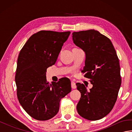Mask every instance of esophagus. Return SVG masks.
Wrapping results in <instances>:
<instances>
[{"label": "esophagus", "instance_id": "obj_1", "mask_svg": "<svg viewBox=\"0 0 132 132\" xmlns=\"http://www.w3.org/2000/svg\"><path fill=\"white\" fill-rule=\"evenodd\" d=\"M71 88L72 89H75L77 88V86H76V83L74 82H71Z\"/></svg>", "mask_w": 132, "mask_h": 132}]
</instances>
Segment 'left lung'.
<instances>
[{
  "label": "left lung",
  "instance_id": "8db88e82",
  "mask_svg": "<svg viewBox=\"0 0 132 132\" xmlns=\"http://www.w3.org/2000/svg\"><path fill=\"white\" fill-rule=\"evenodd\" d=\"M72 35L74 44L86 54L82 72L93 85L88 91L83 84L76 83L81 94L78 113L87 120H100L110 112L116 102L121 83L119 58L111 40L97 30Z\"/></svg>",
  "mask_w": 132,
  "mask_h": 132
}]
</instances>
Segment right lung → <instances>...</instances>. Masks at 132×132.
Returning <instances> with one entry per match:
<instances>
[{
  "mask_svg": "<svg viewBox=\"0 0 132 132\" xmlns=\"http://www.w3.org/2000/svg\"><path fill=\"white\" fill-rule=\"evenodd\" d=\"M70 32L41 30L28 40L20 52L15 76L17 95L29 116L40 121L55 116L62 98L71 91V82L46 81V69L54 64Z\"/></svg>",
  "mask_w": 132,
  "mask_h": 132,
  "instance_id": "obj_1",
  "label": "right lung"
}]
</instances>
